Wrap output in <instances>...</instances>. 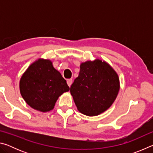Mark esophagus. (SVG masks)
<instances>
[{
    "label": "esophagus",
    "instance_id": "1",
    "mask_svg": "<svg viewBox=\"0 0 153 153\" xmlns=\"http://www.w3.org/2000/svg\"><path fill=\"white\" fill-rule=\"evenodd\" d=\"M72 82H73V80H72V79H67V84H68V86H69V87L71 86Z\"/></svg>",
    "mask_w": 153,
    "mask_h": 153
}]
</instances>
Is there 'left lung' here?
Returning <instances> with one entry per match:
<instances>
[{
	"mask_svg": "<svg viewBox=\"0 0 153 153\" xmlns=\"http://www.w3.org/2000/svg\"><path fill=\"white\" fill-rule=\"evenodd\" d=\"M120 88L118 75L112 67L95 59L80 65L79 76L74 79L70 92L80 113L96 116L112 105Z\"/></svg>",
	"mask_w": 153,
	"mask_h": 153,
	"instance_id": "obj_1",
	"label": "left lung"
}]
</instances>
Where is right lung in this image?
<instances>
[{
	"label": "right lung",
	"instance_id": "1",
	"mask_svg": "<svg viewBox=\"0 0 153 153\" xmlns=\"http://www.w3.org/2000/svg\"><path fill=\"white\" fill-rule=\"evenodd\" d=\"M20 93L27 104L41 112L53 109L56 100L69 87L49 59H39L31 64L19 82Z\"/></svg>",
	"mask_w": 153,
	"mask_h": 153
}]
</instances>
